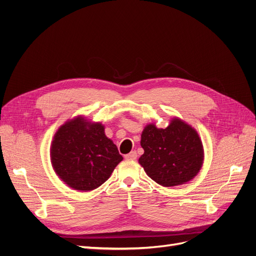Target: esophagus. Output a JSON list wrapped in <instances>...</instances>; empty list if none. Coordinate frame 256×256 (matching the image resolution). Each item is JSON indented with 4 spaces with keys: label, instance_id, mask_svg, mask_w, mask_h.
<instances>
[{
    "label": "esophagus",
    "instance_id": "1",
    "mask_svg": "<svg viewBox=\"0 0 256 256\" xmlns=\"http://www.w3.org/2000/svg\"><path fill=\"white\" fill-rule=\"evenodd\" d=\"M136 157H138V154H136V151H131L130 153L125 155V158H126V160H136Z\"/></svg>",
    "mask_w": 256,
    "mask_h": 256
}]
</instances>
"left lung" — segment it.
I'll return each mask as SVG.
<instances>
[{"label": "left lung", "mask_w": 256, "mask_h": 256, "mask_svg": "<svg viewBox=\"0 0 256 256\" xmlns=\"http://www.w3.org/2000/svg\"><path fill=\"white\" fill-rule=\"evenodd\" d=\"M140 138L144 154L138 164L156 184L164 188L181 186L200 172L203 144L196 129L184 120L174 116L164 129L148 124Z\"/></svg>", "instance_id": "1"}]
</instances>
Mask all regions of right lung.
Wrapping results in <instances>:
<instances>
[{"mask_svg":"<svg viewBox=\"0 0 256 256\" xmlns=\"http://www.w3.org/2000/svg\"><path fill=\"white\" fill-rule=\"evenodd\" d=\"M56 175L70 188L90 192L102 186L123 160L100 122L83 116L68 120L54 134L50 149Z\"/></svg>","mask_w":256,"mask_h":256,"instance_id":"right-lung-1","label":"right lung"}]
</instances>
